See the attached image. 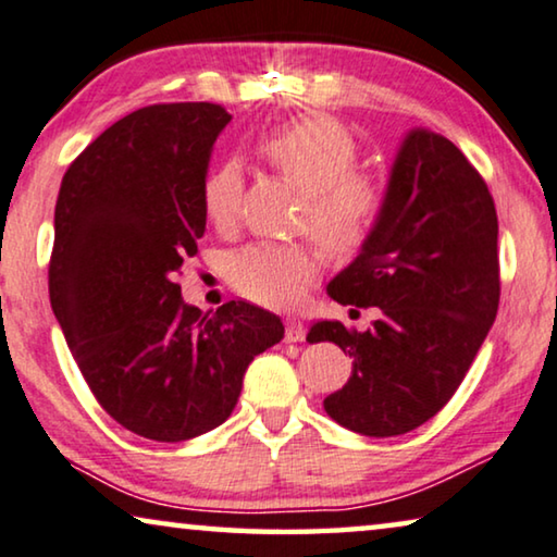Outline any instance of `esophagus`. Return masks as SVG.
<instances>
[{"label": "esophagus", "mask_w": 557, "mask_h": 557, "mask_svg": "<svg viewBox=\"0 0 557 557\" xmlns=\"http://www.w3.org/2000/svg\"><path fill=\"white\" fill-rule=\"evenodd\" d=\"M285 343H302L305 339V327L300 325V320H293L289 318L285 322Z\"/></svg>", "instance_id": "obj_1"}]
</instances>
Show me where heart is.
Here are the masks:
<instances>
[{
  "instance_id": "b5f03b06",
  "label": "heart",
  "mask_w": 557,
  "mask_h": 557,
  "mask_svg": "<svg viewBox=\"0 0 557 557\" xmlns=\"http://www.w3.org/2000/svg\"><path fill=\"white\" fill-rule=\"evenodd\" d=\"M272 168L305 193L302 227L310 230L327 252L350 257L362 250L385 195L370 174L355 172L358 145L343 124L327 117H305L282 124L260 143ZM243 199V172L225 162L207 174L202 210L210 225H235ZM320 252L312 245H250L227 262L230 285L262 305H289L320 275Z\"/></svg>"
}]
</instances>
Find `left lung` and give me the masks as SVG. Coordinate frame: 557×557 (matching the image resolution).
I'll return each mask as SVG.
<instances>
[{"label":"left lung","instance_id":"8db88e82","mask_svg":"<svg viewBox=\"0 0 557 557\" xmlns=\"http://www.w3.org/2000/svg\"><path fill=\"white\" fill-rule=\"evenodd\" d=\"M339 305L380 307L358 332L312 322L307 343H335L352 358L325 412L368 437L420 428L460 387L500 302L497 214L485 180L450 139L405 132L385 205L368 243L330 280Z\"/></svg>","mask_w":557,"mask_h":557}]
</instances>
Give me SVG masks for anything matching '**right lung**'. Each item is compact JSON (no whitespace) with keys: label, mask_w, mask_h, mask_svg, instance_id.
<instances>
[{"label":"right lung","mask_w":557,"mask_h":557,"mask_svg":"<svg viewBox=\"0 0 557 557\" xmlns=\"http://www.w3.org/2000/svg\"><path fill=\"white\" fill-rule=\"evenodd\" d=\"M230 120L210 102L143 107L70 164L57 197L54 318L97 403L157 443L222 425L247 364L285 335L250 302L185 305L174 282L205 235L202 187Z\"/></svg>","instance_id":"add662e5"}]
</instances>
